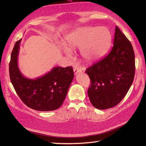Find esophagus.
Wrapping results in <instances>:
<instances>
[{
  "label": "esophagus",
  "instance_id": "obj_1",
  "mask_svg": "<svg viewBox=\"0 0 146 146\" xmlns=\"http://www.w3.org/2000/svg\"><path fill=\"white\" fill-rule=\"evenodd\" d=\"M73 71H74V73L76 75V74H78V73L82 72V70L81 69H80V68L78 67H75L73 69Z\"/></svg>",
  "mask_w": 146,
  "mask_h": 146
}]
</instances>
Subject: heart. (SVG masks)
<instances>
[{"label":"heart","mask_w":146,"mask_h":146,"mask_svg":"<svg viewBox=\"0 0 146 146\" xmlns=\"http://www.w3.org/2000/svg\"><path fill=\"white\" fill-rule=\"evenodd\" d=\"M111 35L106 27H88L77 29L64 39L66 47L63 49L68 56H71L70 49L80 48L82 57L87 61H94L102 56L109 47Z\"/></svg>","instance_id":"obj_1"}]
</instances>
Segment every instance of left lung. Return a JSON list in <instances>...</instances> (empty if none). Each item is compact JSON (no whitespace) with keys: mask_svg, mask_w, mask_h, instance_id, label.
Masks as SVG:
<instances>
[{"mask_svg":"<svg viewBox=\"0 0 146 146\" xmlns=\"http://www.w3.org/2000/svg\"><path fill=\"white\" fill-rule=\"evenodd\" d=\"M135 68L131 43L116 26L110 51L85 71L91 80L88 95L94 107L105 110L119 104L132 84Z\"/></svg>","mask_w":146,"mask_h":146,"instance_id":"left-lung-1","label":"left lung"}]
</instances>
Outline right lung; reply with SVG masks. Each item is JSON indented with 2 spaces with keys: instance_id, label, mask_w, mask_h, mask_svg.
<instances>
[{
  "instance_id": "right-lung-1",
  "label": "right lung",
  "mask_w": 146,
  "mask_h": 146,
  "mask_svg": "<svg viewBox=\"0 0 146 146\" xmlns=\"http://www.w3.org/2000/svg\"><path fill=\"white\" fill-rule=\"evenodd\" d=\"M21 40L15 42L9 63V75L15 92L21 100L34 110L45 111L58 109L63 104L74 78L73 68L54 67L39 78H26L17 63Z\"/></svg>"
}]
</instances>
